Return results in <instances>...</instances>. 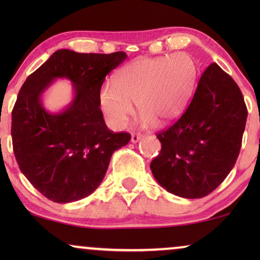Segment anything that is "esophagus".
<instances>
[{
  "label": "esophagus",
  "mask_w": 260,
  "mask_h": 260,
  "mask_svg": "<svg viewBox=\"0 0 260 260\" xmlns=\"http://www.w3.org/2000/svg\"><path fill=\"white\" fill-rule=\"evenodd\" d=\"M142 140V136L140 134H133L131 135V142L133 143H137V142H140Z\"/></svg>",
  "instance_id": "34e87169"
}]
</instances>
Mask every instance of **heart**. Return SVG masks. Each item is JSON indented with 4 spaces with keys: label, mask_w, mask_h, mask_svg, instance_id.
<instances>
[{
    "label": "heart",
    "mask_w": 260,
    "mask_h": 260,
    "mask_svg": "<svg viewBox=\"0 0 260 260\" xmlns=\"http://www.w3.org/2000/svg\"><path fill=\"white\" fill-rule=\"evenodd\" d=\"M197 78V62L186 53L137 59L117 73L113 86L102 88L101 108L117 130L133 116L134 103L143 125L168 122L182 111Z\"/></svg>",
    "instance_id": "obj_1"
}]
</instances>
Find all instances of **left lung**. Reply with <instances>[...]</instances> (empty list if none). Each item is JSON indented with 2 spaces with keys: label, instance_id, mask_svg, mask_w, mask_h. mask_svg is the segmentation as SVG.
<instances>
[{
  "label": "left lung",
  "instance_id": "left-lung-1",
  "mask_svg": "<svg viewBox=\"0 0 260 260\" xmlns=\"http://www.w3.org/2000/svg\"><path fill=\"white\" fill-rule=\"evenodd\" d=\"M246 118L239 86L211 63L183 115L157 134L162 148L150 163L156 181L181 198L212 193L236 165Z\"/></svg>",
  "mask_w": 260,
  "mask_h": 260
}]
</instances>
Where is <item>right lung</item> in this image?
<instances>
[{
	"label": "right lung",
	"instance_id": "right-lung-1",
	"mask_svg": "<svg viewBox=\"0 0 260 260\" xmlns=\"http://www.w3.org/2000/svg\"><path fill=\"white\" fill-rule=\"evenodd\" d=\"M125 59L124 52L59 49L21 87L12 112L14 154L23 175L49 200L67 204L93 193L113 152L129 143L130 134L109 130L99 109L105 77ZM58 77L71 80L75 97L51 114L41 95Z\"/></svg>",
	"mask_w": 260,
	"mask_h": 260
}]
</instances>
